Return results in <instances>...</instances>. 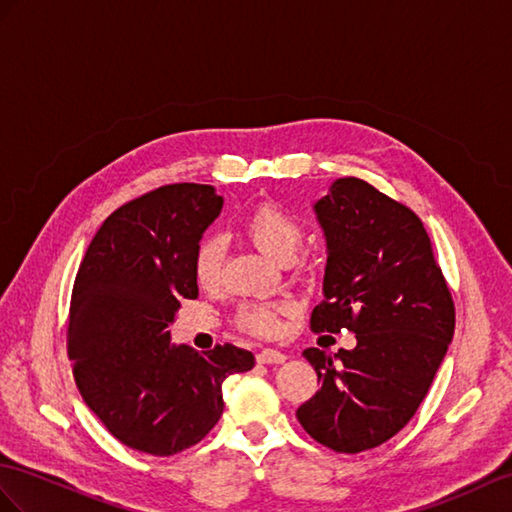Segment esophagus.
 <instances>
[{
	"instance_id": "1",
	"label": "esophagus",
	"mask_w": 512,
	"mask_h": 512,
	"mask_svg": "<svg viewBox=\"0 0 512 512\" xmlns=\"http://www.w3.org/2000/svg\"><path fill=\"white\" fill-rule=\"evenodd\" d=\"M256 360H258L260 365H280V363H284L286 356L282 352H278V350H271V347H265V350H260L256 354Z\"/></svg>"
}]
</instances>
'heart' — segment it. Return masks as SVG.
Segmentation results:
<instances>
[{"label": "heart", "instance_id": "1", "mask_svg": "<svg viewBox=\"0 0 512 512\" xmlns=\"http://www.w3.org/2000/svg\"><path fill=\"white\" fill-rule=\"evenodd\" d=\"M243 234L260 252L286 263L297 252L304 239L302 221L289 208L273 199L256 204L243 219ZM195 278L204 289H215L223 276V243L219 236L210 234L199 243L195 252ZM289 304L247 302L241 304L234 315V323L241 330L258 336H273L280 330V317L289 313Z\"/></svg>", "mask_w": 512, "mask_h": 512}]
</instances>
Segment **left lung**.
Masks as SVG:
<instances>
[{"label": "left lung", "instance_id": "8db88e82", "mask_svg": "<svg viewBox=\"0 0 512 512\" xmlns=\"http://www.w3.org/2000/svg\"><path fill=\"white\" fill-rule=\"evenodd\" d=\"M315 213L328 263L310 330L345 328L356 347L334 356L308 347L321 386L297 419L317 443L358 454L417 413L454 336V299L421 219L376 186L336 180Z\"/></svg>", "mask_w": 512, "mask_h": 512}]
</instances>
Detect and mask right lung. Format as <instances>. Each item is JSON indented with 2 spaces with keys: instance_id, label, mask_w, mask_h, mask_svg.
Segmentation results:
<instances>
[{
  "instance_id": "obj_1",
  "label": "right lung",
  "mask_w": 512,
  "mask_h": 512,
  "mask_svg": "<svg viewBox=\"0 0 512 512\" xmlns=\"http://www.w3.org/2000/svg\"><path fill=\"white\" fill-rule=\"evenodd\" d=\"M223 197L167 184L117 208L73 282L67 354L80 395L123 445L152 456L189 450L223 413L221 384L254 367L236 345H171L180 299L197 297L195 252Z\"/></svg>"
}]
</instances>
